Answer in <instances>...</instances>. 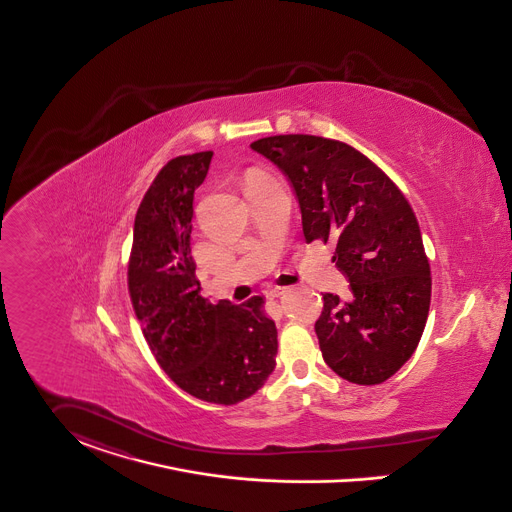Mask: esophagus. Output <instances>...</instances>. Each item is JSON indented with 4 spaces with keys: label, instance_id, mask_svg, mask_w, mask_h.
Instances as JSON below:
<instances>
[{
    "label": "esophagus",
    "instance_id": "1",
    "mask_svg": "<svg viewBox=\"0 0 512 512\" xmlns=\"http://www.w3.org/2000/svg\"><path fill=\"white\" fill-rule=\"evenodd\" d=\"M287 291H289V287H285V285H272L268 293H270V297H279V295H283Z\"/></svg>",
    "mask_w": 512,
    "mask_h": 512
}]
</instances>
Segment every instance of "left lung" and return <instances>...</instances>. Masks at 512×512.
Returning <instances> with one entry per match:
<instances>
[{
    "instance_id": "left-lung-1",
    "label": "left lung",
    "mask_w": 512,
    "mask_h": 512,
    "mask_svg": "<svg viewBox=\"0 0 512 512\" xmlns=\"http://www.w3.org/2000/svg\"><path fill=\"white\" fill-rule=\"evenodd\" d=\"M250 147L289 180L305 240H338L334 262L351 295L324 293L314 330L326 365L355 384L384 382L413 355L431 303L411 205L371 159L336 139L289 134Z\"/></svg>"
}]
</instances>
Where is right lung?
Segmentation results:
<instances>
[{"mask_svg": "<svg viewBox=\"0 0 512 512\" xmlns=\"http://www.w3.org/2000/svg\"><path fill=\"white\" fill-rule=\"evenodd\" d=\"M213 151L169 161L139 205L128 287L143 336L161 369L198 400L233 406L275 369L277 328L264 299L240 305L202 297L192 258L194 192Z\"/></svg>", "mask_w": 512, "mask_h": 512, "instance_id": "right-lung-1", "label": "right lung"}]
</instances>
